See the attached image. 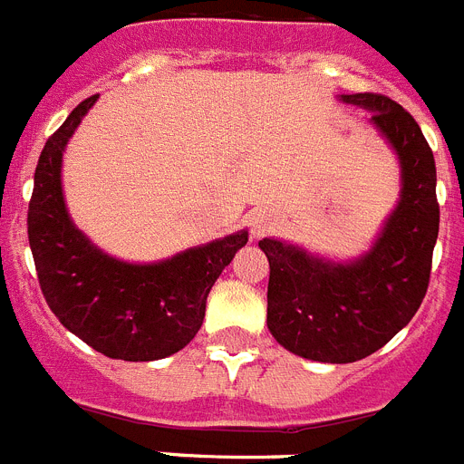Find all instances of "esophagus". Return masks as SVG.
I'll use <instances>...</instances> for the list:
<instances>
[{"mask_svg":"<svg viewBox=\"0 0 464 464\" xmlns=\"http://www.w3.org/2000/svg\"><path fill=\"white\" fill-rule=\"evenodd\" d=\"M267 227H269V216H267V213H256V216H253V220H251L253 235H256V237L265 235V232H267Z\"/></svg>","mask_w":464,"mask_h":464,"instance_id":"esophagus-1","label":"esophagus"}]
</instances>
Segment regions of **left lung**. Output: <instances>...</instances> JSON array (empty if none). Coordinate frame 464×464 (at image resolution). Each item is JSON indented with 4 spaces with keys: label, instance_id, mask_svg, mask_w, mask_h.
Listing matches in <instances>:
<instances>
[{
    "label": "left lung",
    "instance_id": "8db88e82",
    "mask_svg": "<svg viewBox=\"0 0 464 464\" xmlns=\"http://www.w3.org/2000/svg\"><path fill=\"white\" fill-rule=\"evenodd\" d=\"M342 102L372 111V122L400 158L395 211L370 251L351 262L260 241L269 260V332L290 353L334 364L367 358L416 315L440 235L434 155L411 113L376 92L342 94Z\"/></svg>",
    "mask_w": 464,
    "mask_h": 464
}]
</instances>
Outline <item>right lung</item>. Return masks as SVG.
Instances as JSON below:
<instances>
[{"label": "right lung", "instance_id": "obj_1", "mask_svg": "<svg viewBox=\"0 0 464 464\" xmlns=\"http://www.w3.org/2000/svg\"><path fill=\"white\" fill-rule=\"evenodd\" d=\"M97 94L81 102L41 150L27 237L48 306L72 334L106 358L149 362L179 353L202 327L213 283L248 241L241 229L167 260L132 265L106 256L72 223L63 153Z\"/></svg>", "mask_w": 464, "mask_h": 464}]
</instances>
